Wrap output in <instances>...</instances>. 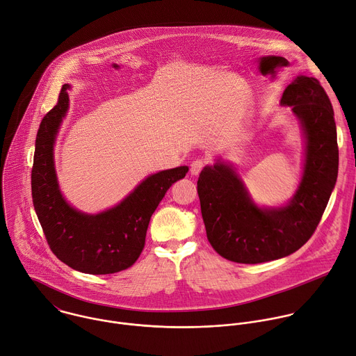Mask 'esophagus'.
I'll return each mask as SVG.
<instances>
[{"instance_id": "34e87169", "label": "esophagus", "mask_w": 356, "mask_h": 356, "mask_svg": "<svg viewBox=\"0 0 356 356\" xmlns=\"http://www.w3.org/2000/svg\"><path fill=\"white\" fill-rule=\"evenodd\" d=\"M207 165H208V161H207V159H195V161H193L191 165H190V172H191V175H194V176L200 175V172H201Z\"/></svg>"}]
</instances>
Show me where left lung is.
I'll use <instances>...</instances> for the list:
<instances>
[{
  "instance_id": "left-lung-1",
  "label": "left lung",
  "mask_w": 356,
  "mask_h": 356,
  "mask_svg": "<svg viewBox=\"0 0 356 356\" xmlns=\"http://www.w3.org/2000/svg\"><path fill=\"white\" fill-rule=\"evenodd\" d=\"M282 106H291L306 138L302 181L280 208H259L230 165L216 162L200 173L197 191L207 238L223 259L259 264L299 250L314 233L338 175V145L331 102L313 76L286 86Z\"/></svg>"
}]
</instances>
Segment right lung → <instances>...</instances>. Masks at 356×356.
<instances>
[{"instance_id":"add662e5","label":"right lung","mask_w":356,"mask_h":356,"mask_svg":"<svg viewBox=\"0 0 356 356\" xmlns=\"http://www.w3.org/2000/svg\"><path fill=\"white\" fill-rule=\"evenodd\" d=\"M70 85H63L57 104L43 117L32 168V198L49 248L72 270L104 275L127 270L140 257L152 213L187 166L148 176L120 204L96 215L72 208L63 197L54 169V141L68 108Z\"/></svg>"}]
</instances>
